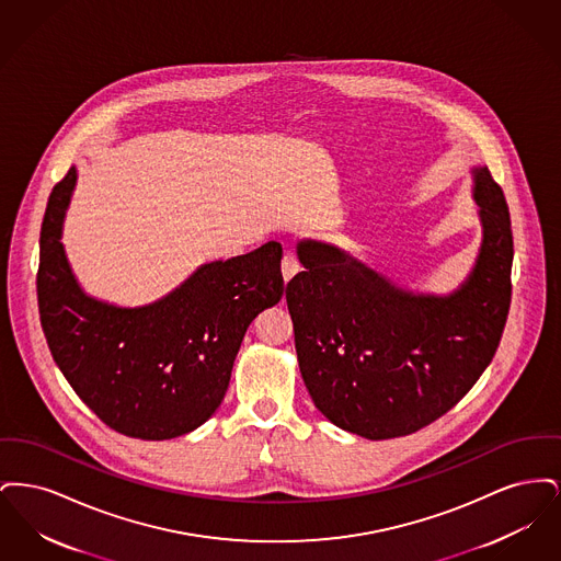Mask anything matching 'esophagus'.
Segmentation results:
<instances>
[{
  "instance_id": "34e87169",
  "label": "esophagus",
  "mask_w": 561,
  "mask_h": 561,
  "mask_svg": "<svg viewBox=\"0 0 561 561\" xmlns=\"http://www.w3.org/2000/svg\"><path fill=\"white\" fill-rule=\"evenodd\" d=\"M296 273H298V261H296V256H294V254L288 252V254L284 256V261H282V275H284V282L288 284Z\"/></svg>"
}]
</instances>
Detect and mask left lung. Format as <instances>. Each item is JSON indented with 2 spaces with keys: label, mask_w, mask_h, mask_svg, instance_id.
I'll return each mask as SVG.
<instances>
[{
  "label": "left lung",
  "mask_w": 561,
  "mask_h": 561,
  "mask_svg": "<svg viewBox=\"0 0 561 561\" xmlns=\"http://www.w3.org/2000/svg\"><path fill=\"white\" fill-rule=\"evenodd\" d=\"M481 240L476 267L448 296L412 294L347 252L305 240L286 288L302 380L321 414L368 439L427 427L492 362L511 305L513 233L488 168L473 170Z\"/></svg>",
  "instance_id": "left-lung-1"
}]
</instances>
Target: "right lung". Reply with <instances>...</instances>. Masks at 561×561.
Masks as SVG:
<instances>
[{"label": "right lung", "instance_id": "obj_1", "mask_svg": "<svg viewBox=\"0 0 561 561\" xmlns=\"http://www.w3.org/2000/svg\"><path fill=\"white\" fill-rule=\"evenodd\" d=\"M71 168L42 222L37 305L56 366L107 427L172 439L204 425L229 387L252 320L284 294L282 245L197 268L158 302L122 309L96 300L71 273L60 243L76 187Z\"/></svg>", "mask_w": 561, "mask_h": 561}]
</instances>
